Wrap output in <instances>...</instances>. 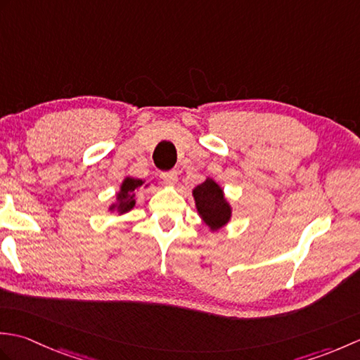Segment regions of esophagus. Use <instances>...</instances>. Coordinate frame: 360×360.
<instances>
[{
	"instance_id": "1",
	"label": "esophagus",
	"mask_w": 360,
	"mask_h": 360,
	"mask_svg": "<svg viewBox=\"0 0 360 360\" xmlns=\"http://www.w3.org/2000/svg\"><path fill=\"white\" fill-rule=\"evenodd\" d=\"M160 178H162V181L165 182V184L168 186H174L176 182H178V172H167V173H162L160 174Z\"/></svg>"
}]
</instances>
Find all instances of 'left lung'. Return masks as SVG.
Listing matches in <instances>:
<instances>
[{
  "mask_svg": "<svg viewBox=\"0 0 360 360\" xmlns=\"http://www.w3.org/2000/svg\"><path fill=\"white\" fill-rule=\"evenodd\" d=\"M198 215L209 227L210 232H218L232 218V205L227 201L224 190L213 178H205L204 182L192 190Z\"/></svg>",
  "mask_w": 360,
  "mask_h": 360,
  "instance_id": "8db88e82",
  "label": "left lung"
}]
</instances>
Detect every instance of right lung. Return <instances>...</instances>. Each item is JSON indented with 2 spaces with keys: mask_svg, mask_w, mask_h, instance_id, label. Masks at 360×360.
<instances>
[{
  "mask_svg": "<svg viewBox=\"0 0 360 360\" xmlns=\"http://www.w3.org/2000/svg\"><path fill=\"white\" fill-rule=\"evenodd\" d=\"M145 184V181L133 178V176H125L124 181L119 187V192L116 193V201H114L108 212L116 213V215H125L129 210L134 209L136 205V190H139ZM150 184L143 186L147 188Z\"/></svg>",
  "mask_w": 360,
  "mask_h": 360,
  "instance_id": "1",
  "label": "right lung"
}]
</instances>
